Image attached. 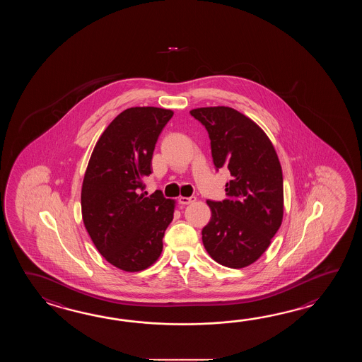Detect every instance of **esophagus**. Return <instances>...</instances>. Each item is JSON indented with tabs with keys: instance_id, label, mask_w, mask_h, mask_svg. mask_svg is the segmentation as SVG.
Returning <instances> with one entry per match:
<instances>
[{
	"instance_id": "obj_1",
	"label": "esophagus",
	"mask_w": 362,
	"mask_h": 362,
	"mask_svg": "<svg viewBox=\"0 0 362 362\" xmlns=\"http://www.w3.org/2000/svg\"><path fill=\"white\" fill-rule=\"evenodd\" d=\"M197 200V198L195 197H180L178 198V202H180V204H184V206H187V204H192V203H194Z\"/></svg>"
}]
</instances>
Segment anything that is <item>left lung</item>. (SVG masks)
Returning a JSON list of instances; mask_svg holds the SVG:
<instances>
[{
    "instance_id": "8db88e82",
    "label": "left lung",
    "mask_w": 362,
    "mask_h": 362,
    "mask_svg": "<svg viewBox=\"0 0 362 362\" xmlns=\"http://www.w3.org/2000/svg\"><path fill=\"white\" fill-rule=\"evenodd\" d=\"M206 127L216 170L228 168L226 199L207 200L211 220L202 230L209 256L223 267L251 265L269 247L284 218V177L276 148L257 124L225 106L194 108Z\"/></svg>"
}]
</instances>
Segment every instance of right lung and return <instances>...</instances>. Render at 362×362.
<instances>
[{
	"instance_id": "obj_1",
	"label": "right lung",
	"mask_w": 362,
	"mask_h": 362,
	"mask_svg": "<svg viewBox=\"0 0 362 362\" xmlns=\"http://www.w3.org/2000/svg\"><path fill=\"white\" fill-rule=\"evenodd\" d=\"M173 116L159 107H131L108 124L85 170L81 214L100 254L124 272L151 267L162 254L176 202L142 192L158 137Z\"/></svg>"
}]
</instances>
